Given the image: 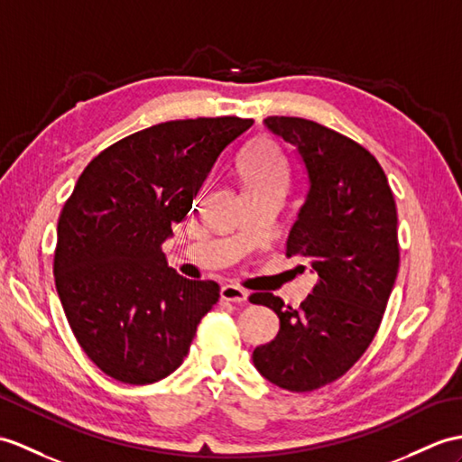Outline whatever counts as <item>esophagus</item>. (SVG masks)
<instances>
[{
	"label": "esophagus",
	"instance_id": "obj_1",
	"mask_svg": "<svg viewBox=\"0 0 462 462\" xmlns=\"http://www.w3.org/2000/svg\"><path fill=\"white\" fill-rule=\"evenodd\" d=\"M220 299L228 303H244L248 301V291L238 285H224L220 289Z\"/></svg>",
	"mask_w": 462,
	"mask_h": 462
}]
</instances>
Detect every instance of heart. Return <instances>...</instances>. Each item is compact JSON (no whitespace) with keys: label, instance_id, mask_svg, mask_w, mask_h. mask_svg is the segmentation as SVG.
<instances>
[{"label":"heart","instance_id":"obj_1","mask_svg":"<svg viewBox=\"0 0 462 462\" xmlns=\"http://www.w3.org/2000/svg\"><path fill=\"white\" fill-rule=\"evenodd\" d=\"M244 190L287 187L289 165L283 152L272 139H257L238 161Z\"/></svg>","mask_w":462,"mask_h":462}]
</instances>
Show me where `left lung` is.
<instances>
[{
    "label": "left lung",
    "mask_w": 462,
    "mask_h": 462,
    "mask_svg": "<svg viewBox=\"0 0 462 462\" xmlns=\"http://www.w3.org/2000/svg\"><path fill=\"white\" fill-rule=\"evenodd\" d=\"M263 122L307 167L310 189L285 255L303 257L319 280L299 309L273 293L250 297L280 317L277 337L252 358L280 388L313 392L345 376L376 337L400 270L398 210L388 177L366 147L305 117Z\"/></svg>",
    "instance_id": "obj_1"
}]
</instances>
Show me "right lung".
Here are the masks:
<instances>
[{
	"label": "right lung",
	"instance_id": "obj_1",
	"mask_svg": "<svg viewBox=\"0 0 462 462\" xmlns=\"http://www.w3.org/2000/svg\"><path fill=\"white\" fill-rule=\"evenodd\" d=\"M252 124L220 116L135 132L96 155L64 202L57 293L86 356L110 378L142 385L169 376L217 305L218 283L180 277L161 245L224 147Z\"/></svg>",
	"mask_w": 462,
	"mask_h": 462
}]
</instances>
